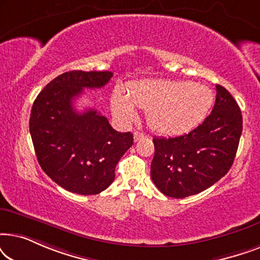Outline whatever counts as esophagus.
I'll return each instance as SVG.
<instances>
[{"label": "esophagus", "instance_id": "obj_1", "mask_svg": "<svg viewBox=\"0 0 260 260\" xmlns=\"http://www.w3.org/2000/svg\"><path fill=\"white\" fill-rule=\"evenodd\" d=\"M144 137H147V135L143 134V133H140V131H135V133H134V140H135V142L140 141V140H142V138H144Z\"/></svg>", "mask_w": 260, "mask_h": 260}]
</instances>
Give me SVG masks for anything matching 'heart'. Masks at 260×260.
<instances>
[{"label": "heart", "mask_w": 260, "mask_h": 260, "mask_svg": "<svg viewBox=\"0 0 260 260\" xmlns=\"http://www.w3.org/2000/svg\"><path fill=\"white\" fill-rule=\"evenodd\" d=\"M214 95L205 85L187 80L150 79L131 84L124 94L113 92L112 111L124 122L136 118L135 107L147 110V122L156 133L180 135L198 126L211 110Z\"/></svg>", "instance_id": "b5f03b06"}]
</instances>
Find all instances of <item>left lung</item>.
<instances>
[{
    "label": "left lung",
    "mask_w": 260,
    "mask_h": 260,
    "mask_svg": "<svg viewBox=\"0 0 260 260\" xmlns=\"http://www.w3.org/2000/svg\"><path fill=\"white\" fill-rule=\"evenodd\" d=\"M241 131L239 106L225 87L216 85L214 108L200 125L181 136L154 137L152 182L176 199L207 189L232 167Z\"/></svg>",
    "instance_id": "8db88e82"
}]
</instances>
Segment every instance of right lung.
<instances>
[{"instance_id":"right-lung-1","label":"right lung","mask_w":260,"mask_h":260,"mask_svg":"<svg viewBox=\"0 0 260 260\" xmlns=\"http://www.w3.org/2000/svg\"><path fill=\"white\" fill-rule=\"evenodd\" d=\"M112 76L109 71L65 72L46 85L31 108L29 131L39 165L71 193L94 195L106 189L134 143L133 134L112 129L97 110L73 108L84 88L105 86Z\"/></svg>"}]
</instances>
